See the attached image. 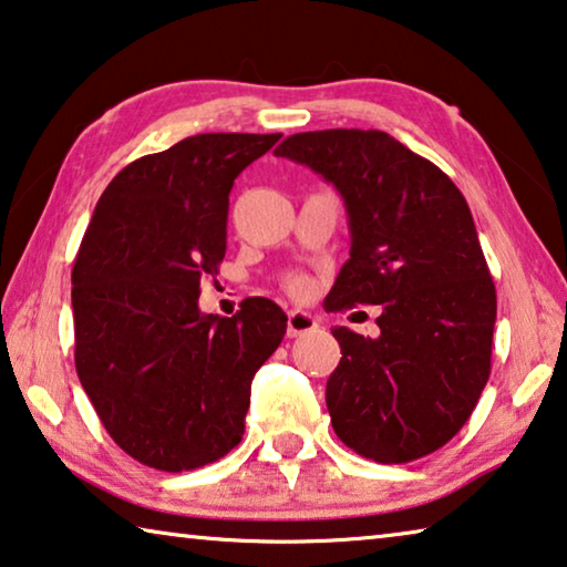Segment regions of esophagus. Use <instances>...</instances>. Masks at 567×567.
Returning <instances> with one entry per match:
<instances>
[{
  "label": "esophagus",
  "mask_w": 567,
  "mask_h": 567,
  "mask_svg": "<svg viewBox=\"0 0 567 567\" xmlns=\"http://www.w3.org/2000/svg\"><path fill=\"white\" fill-rule=\"evenodd\" d=\"M318 328V320L305 310H290L287 312V336L298 338L305 336V332H312Z\"/></svg>",
  "instance_id": "obj_1"
}]
</instances>
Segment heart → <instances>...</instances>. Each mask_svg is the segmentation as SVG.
Listing matches in <instances>:
<instances>
[{
	"instance_id": "heart-1",
	"label": "heart",
	"mask_w": 567,
	"mask_h": 567,
	"mask_svg": "<svg viewBox=\"0 0 567 567\" xmlns=\"http://www.w3.org/2000/svg\"><path fill=\"white\" fill-rule=\"evenodd\" d=\"M287 290H290L292 295H298V298H305V295L310 292V280L302 275H292L290 280H287Z\"/></svg>"
}]
</instances>
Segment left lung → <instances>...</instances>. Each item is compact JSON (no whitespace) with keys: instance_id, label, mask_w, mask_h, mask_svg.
Segmentation results:
<instances>
[{"instance_id":"left-lung-1","label":"left lung","mask_w":567,"mask_h":567,"mask_svg":"<svg viewBox=\"0 0 567 567\" xmlns=\"http://www.w3.org/2000/svg\"><path fill=\"white\" fill-rule=\"evenodd\" d=\"M275 156L310 166L343 196L350 259L326 310L383 305L379 338L336 328L326 403L340 442L406 464L442 449L482 396L497 292L474 219L442 168L383 131L287 136Z\"/></svg>"}]
</instances>
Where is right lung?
Returning <instances> with one entry per match:
<instances>
[{
    "label": "right lung",
    "mask_w": 567,
    "mask_h": 567,
    "mask_svg": "<svg viewBox=\"0 0 567 567\" xmlns=\"http://www.w3.org/2000/svg\"><path fill=\"white\" fill-rule=\"evenodd\" d=\"M282 133H199L125 166L73 267L75 368L115 444L161 472L199 470L245 434L251 379L287 330L280 305L199 310L227 251L229 192Z\"/></svg>",
    "instance_id": "1"
}]
</instances>
